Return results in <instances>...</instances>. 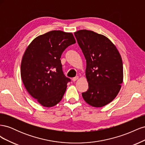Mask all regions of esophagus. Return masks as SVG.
I'll return each mask as SVG.
<instances>
[{"label":"esophagus","instance_id":"34e87169","mask_svg":"<svg viewBox=\"0 0 145 145\" xmlns=\"http://www.w3.org/2000/svg\"><path fill=\"white\" fill-rule=\"evenodd\" d=\"M78 76H76L75 77H74V78H72V81L73 82H76L77 80H78Z\"/></svg>","mask_w":145,"mask_h":145}]
</instances>
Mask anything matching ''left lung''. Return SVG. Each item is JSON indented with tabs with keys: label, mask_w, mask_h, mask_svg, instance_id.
<instances>
[{
	"label": "left lung",
	"mask_w": 145,
	"mask_h": 145,
	"mask_svg": "<svg viewBox=\"0 0 145 145\" xmlns=\"http://www.w3.org/2000/svg\"><path fill=\"white\" fill-rule=\"evenodd\" d=\"M74 35L86 62L89 88L82 97L92 106L103 107L111 103L121 89L123 79L121 56L115 45L102 34L81 29Z\"/></svg>",
	"instance_id": "left-lung-1"
}]
</instances>
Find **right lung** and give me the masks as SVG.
I'll return each mask as SVG.
<instances>
[{"instance_id": "add662e5", "label": "right lung", "mask_w": 145, "mask_h": 145, "mask_svg": "<svg viewBox=\"0 0 145 145\" xmlns=\"http://www.w3.org/2000/svg\"><path fill=\"white\" fill-rule=\"evenodd\" d=\"M76 42L72 33L54 30L36 37L26 49L22 80L28 93L43 106H54L62 99L70 79L63 74L61 55Z\"/></svg>"}]
</instances>
